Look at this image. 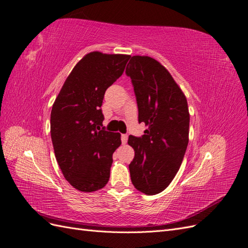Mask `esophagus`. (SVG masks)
I'll return each mask as SVG.
<instances>
[{
	"label": "esophagus",
	"mask_w": 248,
	"mask_h": 248,
	"mask_svg": "<svg viewBox=\"0 0 248 248\" xmlns=\"http://www.w3.org/2000/svg\"><path fill=\"white\" fill-rule=\"evenodd\" d=\"M126 141H128V135L123 134L122 135V142L124 144V143H126Z\"/></svg>",
	"instance_id": "34e87169"
}]
</instances>
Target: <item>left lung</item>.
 I'll return each mask as SVG.
<instances>
[{
    "label": "left lung",
    "instance_id": "8db88e82",
    "mask_svg": "<svg viewBox=\"0 0 248 248\" xmlns=\"http://www.w3.org/2000/svg\"><path fill=\"white\" fill-rule=\"evenodd\" d=\"M138 107V122L148 129L141 137L129 136L135 151L129 164L133 186L145 195L166 189L182 163L188 143L189 113L179 86L159 62L132 56L125 69Z\"/></svg>",
    "mask_w": 248,
    "mask_h": 248
}]
</instances>
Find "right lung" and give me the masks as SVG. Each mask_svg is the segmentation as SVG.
<instances>
[{
	"label": "right lung",
	"instance_id": "add662e5",
	"mask_svg": "<svg viewBox=\"0 0 248 248\" xmlns=\"http://www.w3.org/2000/svg\"><path fill=\"white\" fill-rule=\"evenodd\" d=\"M130 55L94 51L69 74L50 117L55 158L66 180L80 192L103 188L110 178L113 153L122 144L119 133L103 126L105 92L124 71Z\"/></svg>",
	"mask_w": 248,
	"mask_h": 248
}]
</instances>
